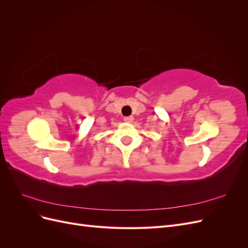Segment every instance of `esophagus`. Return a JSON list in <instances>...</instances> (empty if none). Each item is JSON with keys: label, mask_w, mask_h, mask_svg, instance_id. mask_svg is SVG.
Segmentation results:
<instances>
[{"label": "esophagus", "mask_w": 248, "mask_h": 248, "mask_svg": "<svg viewBox=\"0 0 248 248\" xmlns=\"http://www.w3.org/2000/svg\"><path fill=\"white\" fill-rule=\"evenodd\" d=\"M124 121L127 122V123H131L133 121V117L132 116H129V117H125L124 118Z\"/></svg>", "instance_id": "obj_1"}]
</instances>
